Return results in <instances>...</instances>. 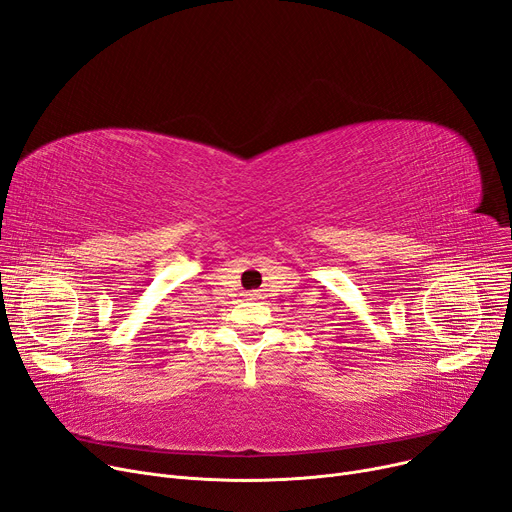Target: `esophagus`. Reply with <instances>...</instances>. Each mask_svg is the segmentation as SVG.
I'll return each instance as SVG.
<instances>
[{"label":"esophagus","instance_id":"34e87169","mask_svg":"<svg viewBox=\"0 0 512 512\" xmlns=\"http://www.w3.org/2000/svg\"><path fill=\"white\" fill-rule=\"evenodd\" d=\"M251 297H255V294H251Z\"/></svg>","mask_w":512,"mask_h":512}]
</instances>
